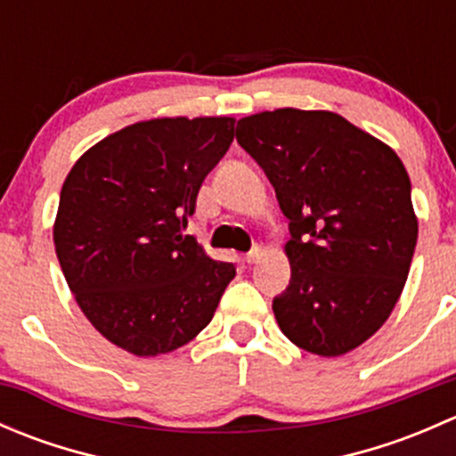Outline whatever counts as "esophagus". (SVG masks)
<instances>
[{
	"label": "esophagus",
	"mask_w": 456,
	"mask_h": 456,
	"mask_svg": "<svg viewBox=\"0 0 456 456\" xmlns=\"http://www.w3.org/2000/svg\"><path fill=\"white\" fill-rule=\"evenodd\" d=\"M260 257H262V247H254V249L245 256V260H247V265H256Z\"/></svg>",
	"instance_id": "1"
}]
</instances>
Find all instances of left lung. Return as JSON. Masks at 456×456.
<instances>
[{
  "mask_svg": "<svg viewBox=\"0 0 456 456\" xmlns=\"http://www.w3.org/2000/svg\"><path fill=\"white\" fill-rule=\"evenodd\" d=\"M289 218L291 282L273 297L296 346L338 357L388 320L411 271L417 216L399 156L326 110L280 108L238 121Z\"/></svg>",
  "mask_w": 456,
  "mask_h": 456,
  "instance_id": "left-lung-1",
  "label": "left lung"
}]
</instances>
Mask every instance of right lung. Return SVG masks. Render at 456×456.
Listing matches in <instances>:
<instances>
[{"instance_id":"add662e5","label":"right lung","mask_w":456,"mask_h":456,"mask_svg":"<svg viewBox=\"0 0 456 456\" xmlns=\"http://www.w3.org/2000/svg\"><path fill=\"white\" fill-rule=\"evenodd\" d=\"M232 117L151 118L105 136L68 174L54 251L90 324L154 357L205 329L236 275L183 236L207 174L233 141Z\"/></svg>"}]
</instances>
